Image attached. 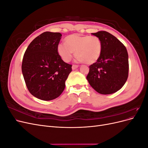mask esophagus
Wrapping results in <instances>:
<instances>
[{
  "label": "esophagus",
  "mask_w": 148,
  "mask_h": 148,
  "mask_svg": "<svg viewBox=\"0 0 148 148\" xmlns=\"http://www.w3.org/2000/svg\"><path fill=\"white\" fill-rule=\"evenodd\" d=\"M78 66H79L77 65H72V69H73V70L77 69Z\"/></svg>",
  "instance_id": "1"
}]
</instances>
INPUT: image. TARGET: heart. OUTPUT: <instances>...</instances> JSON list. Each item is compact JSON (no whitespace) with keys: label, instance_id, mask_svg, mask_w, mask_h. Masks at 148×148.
I'll return each mask as SVG.
<instances>
[{"label":"heart","instance_id":"heart-1","mask_svg":"<svg viewBox=\"0 0 148 148\" xmlns=\"http://www.w3.org/2000/svg\"><path fill=\"white\" fill-rule=\"evenodd\" d=\"M65 42L58 44L57 51L65 62L70 61L74 52L78 61L86 64L95 63L101 55L102 43L96 36L70 34L65 38Z\"/></svg>","mask_w":148,"mask_h":148}]
</instances>
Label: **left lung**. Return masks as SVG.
<instances>
[{"mask_svg": "<svg viewBox=\"0 0 148 148\" xmlns=\"http://www.w3.org/2000/svg\"><path fill=\"white\" fill-rule=\"evenodd\" d=\"M93 35L99 38L102 50L99 59L89 66L86 78L91 86L102 95L119 91L128 76V55L127 49L114 36L104 31Z\"/></svg>", "mask_w": 148, "mask_h": 148, "instance_id": "obj_1", "label": "left lung"}]
</instances>
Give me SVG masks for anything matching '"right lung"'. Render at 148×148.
Segmentation results:
<instances>
[{
    "instance_id": "obj_1",
    "label": "right lung",
    "mask_w": 148,
    "mask_h": 148,
    "mask_svg": "<svg viewBox=\"0 0 148 148\" xmlns=\"http://www.w3.org/2000/svg\"><path fill=\"white\" fill-rule=\"evenodd\" d=\"M62 34L46 31L26 49L21 70L29 92L43 101H51L64 91L71 65L63 61L57 51Z\"/></svg>"
}]
</instances>
